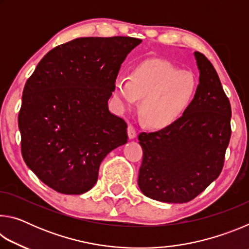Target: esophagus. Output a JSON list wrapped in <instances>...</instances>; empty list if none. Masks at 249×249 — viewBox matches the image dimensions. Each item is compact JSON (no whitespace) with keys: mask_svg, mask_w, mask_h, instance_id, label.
Masks as SVG:
<instances>
[{"mask_svg":"<svg viewBox=\"0 0 249 249\" xmlns=\"http://www.w3.org/2000/svg\"><path fill=\"white\" fill-rule=\"evenodd\" d=\"M127 135H128V138L129 140H134L135 137H136V130H135L134 126L129 125L127 127Z\"/></svg>","mask_w":249,"mask_h":249,"instance_id":"1","label":"esophagus"}]
</instances>
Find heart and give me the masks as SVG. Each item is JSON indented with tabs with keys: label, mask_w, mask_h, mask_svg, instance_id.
I'll use <instances>...</instances> for the list:
<instances>
[{
	"label": "heart",
	"mask_w": 249,
	"mask_h": 249,
	"mask_svg": "<svg viewBox=\"0 0 249 249\" xmlns=\"http://www.w3.org/2000/svg\"><path fill=\"white\" fill-rule=\"evenodd\" d=\"M195 74L179 70L160 59H149L130 71L128 79L119 77L113 84V95L121 109H132L141 100L140 113L153 128L174 124L190 107L196 92Z\"/></svg>",
	"instance_id": "obj_1"
}]
</instances>
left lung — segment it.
I'll return each instance as SVG.
<instances>
[{"mask_svg": "<svg viewBox=\"0 0 249 249\" xmlns=\"http://www.w3.org/2000/svg\"><path fill=\"white\" fill-rule=\"evenodd\" d=\"M195 58L200 77L190 107L168 127L138 136V187L166 203L191 201L220 176L231 138V104L216 70L201 53Z\"/></svg>", "mask_w": 249, "mask_h": 249, "instance_id": "8db88e82", "label": "left lung"}]
</instances>
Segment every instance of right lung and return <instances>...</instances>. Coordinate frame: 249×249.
<instances>
[{
	"label": "right lung",
	"mask_w": 249,
	"mask_h": 249,
	"mask_svg": "<svg viewBox=\"0 0 249 249\" xmlns=\"http://www.w3.org/2000/svg\"><path fill=\"white\" fill-rule=\"evenodd\" d=\"M142 43L84 37L57 46L25 84L18 128L27 167L54 191L82 195L108 153L127 142L125 121L108 109L121 65Z\"/></svg>",
	"instance_id": "right-lung-1"
}]
</instances>
